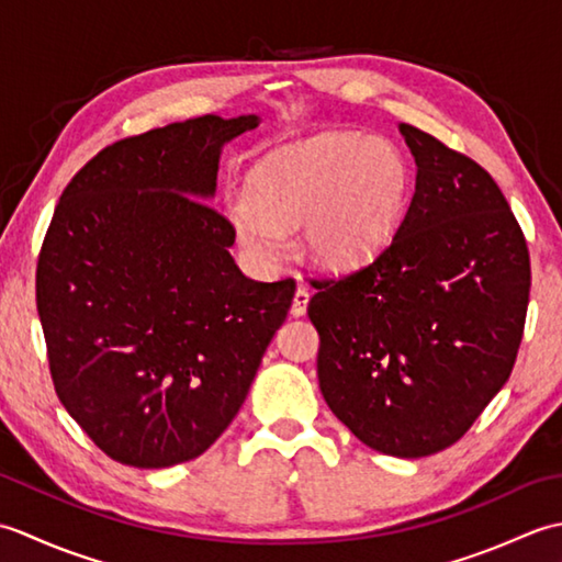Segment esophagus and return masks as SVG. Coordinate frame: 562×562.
<instances>
[{"instance_id":"obj_1","label":"esophagus","mask_w":562,"mask_h":562,"mask_svg":"<svg viewBox=\"0 0 562 562\" xmlns=\"http://www.w3.org/2000/svg\"><path fill=\"white\" fill-rule=\"evenodd\" d=\"M308 300H312V292H308V288H304V284H300V288H296V292H294L290 314L292 316H304L306 314V306H308Z\"/></svg>"}]
</instances>
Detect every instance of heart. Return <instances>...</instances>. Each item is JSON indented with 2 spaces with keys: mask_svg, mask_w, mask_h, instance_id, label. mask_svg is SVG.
<instances>
[{
  "mask_svg": "<svg viewBox=\"0 0 562 562\" xmlns=\"http://www.w3.org/2000/svg\"><path fill=\"white\" fill-rule=\"evenodd\" d=\"M408 198V166L384 139L324 133L272 151L229 200L246 256L270 266L282 232L300 229L302 254L333 270L360 268L396 232Z\"/></svg>",
  "mask_w": 562,
  "mask_h": 562,
  "instance_id": "heart-1",
  "label": "heart"
}]
</instances>
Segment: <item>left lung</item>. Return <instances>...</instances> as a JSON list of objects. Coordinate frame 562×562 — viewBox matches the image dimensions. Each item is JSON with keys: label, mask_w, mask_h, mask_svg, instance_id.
<instances>
[{"label": "left lung", "mask_w": 562, "mask_h": 562, "mask_svg": "<svg viewBox=\"0 0 562 562\" xmlns=\"http://www.w3.org/2000/svg\"><path fill=\"white\" fill-rule=\"evenodd\" d=\"M417 176L398 232L364 268L312 280L318 386L350 432L420 459L459 441L517 360L527 238L481 164L401 123Z\"/></svg>", "instance_id": "obj_1"}]
</instances>
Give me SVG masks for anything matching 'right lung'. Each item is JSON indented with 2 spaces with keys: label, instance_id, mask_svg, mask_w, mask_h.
Listing matches in <instances>:
<instances>
[{
  "label": "right lung",
  "instance_id": "add662e5",
  "mask_svg": "<svg viewBox=\"0 0 562 562\" xmlns=\"http://www.w3.org/2000/svg\"><path fill=\"white\" fill-rule=\"evenodd\" d=\"M258 115L190 117L125 137L59 198L35 270L50 376L113 461L169 469L236 417L294 280L234 262L232 222L207 205L224 142Z\"/></svg>",
  "mask_w": 562,
  "mask_h": 562
}]
</instances>
